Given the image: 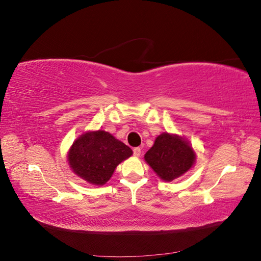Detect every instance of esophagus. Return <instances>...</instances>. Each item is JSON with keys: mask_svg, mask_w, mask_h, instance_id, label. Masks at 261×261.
I'll return each mask as SVG.
<instances>
[{"mask_svg": "<svg viewBox=\"0 0 261 261\" xmlns=\"http://www.w3.org/2000/svg\"><path fill=\"white\" fill-rule=\"evenodd\" d=\"M140 153H141V149H140L139 147H137V148H134V155L138 158V156L140 155Z\"/></svg>", "mask_w": 261, "mask_h": 261, "instance_id": "esophagus-1", "label": "esophagus"}]
</instances>
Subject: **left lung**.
<instances>
[{
	"label": "left lung",
	"mask_w": 261,
	"mask_h": 261,
	"mask_svg": "<svg viewBox=\"0 0 261 261\" xmlns=\"http://www.w3.org/2000/svg\"><path fill=\"white\" fill-rule=\"evenodd\" d=\"M145 161L164 181L184 175L196 162V152L189 141L177 134L162 133L145 154Z\"/></svg>",
	"instance_id": "obj_1"
}]
</instances>
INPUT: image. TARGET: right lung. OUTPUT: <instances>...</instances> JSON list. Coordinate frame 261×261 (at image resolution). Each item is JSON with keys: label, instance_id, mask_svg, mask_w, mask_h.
<instances>
[{"label": "right lung", "instance_id": "add662e5", "mask_svg": "<svg viewBox=\"0 0 261 261\" xmlns=\"http://www.w3.org/2000/svg\"><path fill=\"white\" fill-rule=\"evenodd\" d=\"M133 154V150L111 134L88 130L78 137L67 152V161L74 174L87 183L105 185L116 167Z\"/></svg>", "mask_w": 261, "mask_h": 261}]
</instances>
